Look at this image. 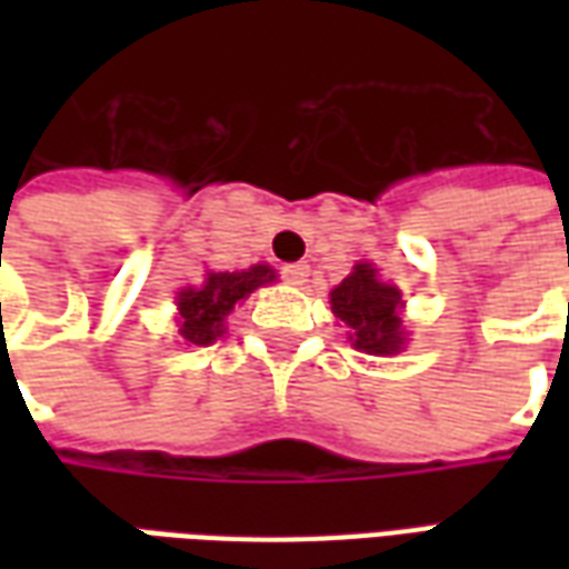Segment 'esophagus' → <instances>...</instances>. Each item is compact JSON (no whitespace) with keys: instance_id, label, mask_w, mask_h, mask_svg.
Returning <instances> with one entry per match:
<instances>
[{"instance_id":"1","label":"esophagus","mask_w":569,"mask_h":569,"mask_svg":"<svg viewBox=\"0 0 569 569\" xmlns=\"http://www.w3.org/2000/svg\"><path fill=\"white\" fill-rule=\"evenodd\" d=\"M308 273H310V268L305 264V261H296V264H283V280H286V283L301 286L305 280H308Z\"/></svg>"}]
</instances>
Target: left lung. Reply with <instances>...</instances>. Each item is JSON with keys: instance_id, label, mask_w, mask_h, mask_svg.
I'll list each match as a JSON object with an SVG mask.
<instances>
[{"instance_id": "8db88e82", "label": "left lung", "mask_w": 569, "mask_h": 569, "mask_svg": "<svg viewBox=\"0 0 569 569\" xmlns=\"http://www.w3.org/2000/svg\"><path fill=\"white\" fill-rule=\"evenodd\" d=\"M332 313L345 320L350 341L362 353L390 357L402 347V296L390 283H381L371 264H357L350 277L335 286Z\"/></svg>"}]
</instances>
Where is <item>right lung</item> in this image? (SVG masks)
<instances>
[{
    "mask_svg": "<svg viewBox=\"0 0 569 569\" xmlns=\"http://www.w3.org/2000/svg\"><path fill=\"white\" fill-rule=\"evenodd\" d=\"M273 277L277 273L268 264L237 273H207V283L200 289L179 292V335L188 345H212L222 335V320L234 310L237 301L252 289L271 283Z\"/></svg>",
    "mask_w": 569,
    "mask_h": 569,
    "instance_id": "right-lung-1",
    "label": "right lung"
}]
</instances>
